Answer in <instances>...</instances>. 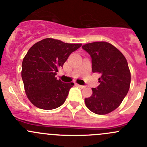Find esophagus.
Returning <instances> with one entry per match:
<instances>
[{
	"mask_svg": "<svg viewBox=\"0 0 147 147\" xmlns=\"http://www.w3.org/2000/svg\"><path fill=\"white\" fill-rule=\"evenodd\" d=\"M77 85H78V87H80V88H85V86H84V85H78V84H76Z\"/></svg>",
	"mask_w": 147,
	"mask_h": 147,
	"instance_id": "obj_1",
	"label": "esophagus"
}]
</instances>
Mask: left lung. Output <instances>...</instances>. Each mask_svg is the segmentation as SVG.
I'll return each mask as SVG.
<instances>
[{
	"label": "left lung",
	"mask_w": 147,
	"mask_h": 147,
	"mask_svg": "<svg viewBox=\"0 0 147 147\" xmlns=\"http://www.w3.org/2000/svg\"><path fill=\"white\" fill-rule=\"evenodd\" d=\"M82 48L90 56L92 72L101 75L100 85L92 88V95L85 99V105L96 114L111 113L120 105L130 88L131 73L126 59L108 42H92Z\"/></svg>",
	"instance_id": "1"
}]
</instances>
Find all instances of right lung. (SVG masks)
<instances>
[{
	"mask_svg": "<svg viewBox=\"0 0 147 147\" xmlns=\"http://www.w3.org/2000/svg\"><path fill=\"white\" fill-rule=\"evenodd\" d=\"M82 46L57 39H42L34 44L23 59L21 78L27 97L33 105L52 110L65 102L73 82L55 78L68 57Z\"/></svg>",
	"mask_w": 147,
	"mask_h": 147,
	"instance_id": "add662e5",
	"label": "right lung"
}]
</instances>
